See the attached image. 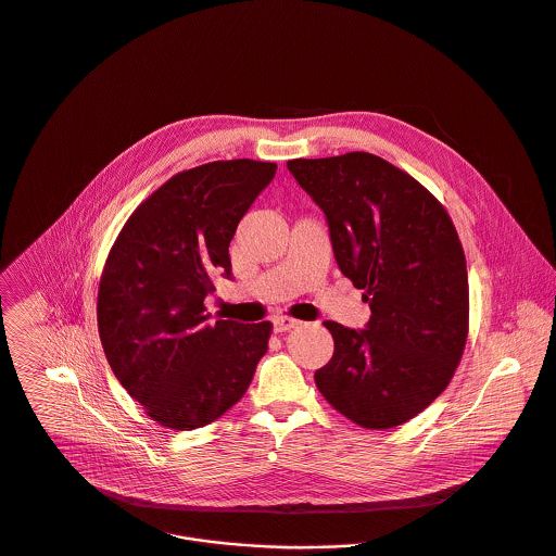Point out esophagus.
I'll list each match as a JSON object with an SVG mask.
<instances>
[{"mask_svg":"<svg viewBox=\"0 0 556 556\" xmlns=\"http://www.w3.org/2000/svg\"><path fill=\"white\" fill-rule=\"evenodd\" d=\"M302 321L293 319V317H287V315H280V317H274V330L276 332H289L293 328H298Z\"/></svg>","mask_w":556,"mask_h":556,"instance_id":"obj_1","label":"esophagus"}]
</instances>
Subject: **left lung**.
I'll return each mask as SVG.
<instances>
[{
  "mask_svg": "<svg viewBox=\"0 0 556 556\" xmlns=\"http://www.w3.org/2000/svg\"><path fill=\"white\" fill-rule=\"evenodd\" d=\"M328 219L337 265L371 308L365 330L324 321L332 358L315 384L371 430L400 426L450 384L469 330L463 245L441 202L367 152L287 163Z\"/></svg>",
  "mask_w": 556,
  "mask_h": 556,
  "instance_id": "1",
  "label": "left lung"
}]
</instances>
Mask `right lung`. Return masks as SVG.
<instances>
[{
    "label": "right lung",
    "instance_id": "add662e5",
    "mask_svg": "<svg viewBox=\"0 0 556 556\" xmlns=\"http://www.w3.org/2000/svg\"><path fill=\"white\" fill-rule=\"evenodd\" d=\"M276 163L215 161L176 174L130 215L98 291V330L122 387L161 426L202 428L248 391L271 324L211 321L241 217Z\"/></svg>",
    "mask_w": 556,
    "mask_h": 556
}]
</instances>
